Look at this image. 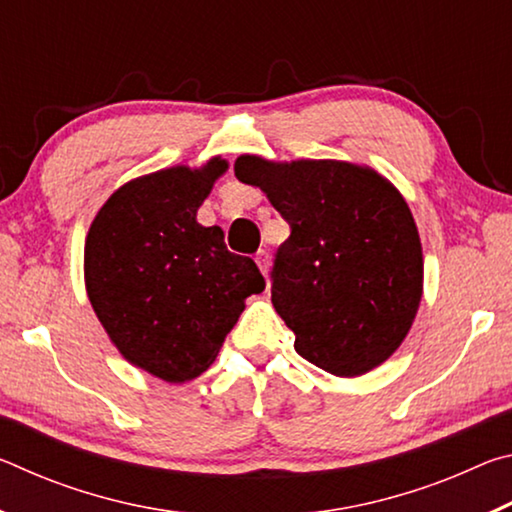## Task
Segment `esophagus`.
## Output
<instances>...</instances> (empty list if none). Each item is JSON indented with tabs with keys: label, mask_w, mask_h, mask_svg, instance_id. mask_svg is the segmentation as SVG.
I'll list each match as a JSON object with an SVG mask.
<instances>
[{
	"label": "esophagus",
	"mask_w": 512,
	"mask_h": 512,
	"mask_svg": "<svg viewBox=\"0 0 512 512\" xmlns=\"http://www.w3.org/2000/svg\"><path fill=\"white\" fill-rule=\"evenodd\" d=\"M255 262L259 266V271H262L264 275L268 273V264H271V257H268L266 250H259V253L255 255Z\"/></svg>",
	"instance_id": "obj_1"
}]
</instances>
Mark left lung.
<instances>
[{"label":"left lung","instance_id":"left-lung-1","mask_svg":"<svg viewBox=\"0 0 512 512\" xmlns=\"http://www.w3.org/2000/svg\"><path fill=\"white\" fill-rule=\"evenodd\" d=\"M264 189L291 235L277 248L271 300L302 359L357 377L400 348L422 298V248L400 192L366 167L336 160L235 162Z\"/></svg>","mask_w":512,"mask_h":512}]
</instances>
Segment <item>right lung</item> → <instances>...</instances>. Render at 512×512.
Instances as JSON below:
<instances>
[{
	"instance_id": "add662e5",
	"label": "right lung",
	"mask_w": 512,
	"mask_h": 512,
	"mask_svg": "<svg viewBox=\"0 0 512 512\" xmlns=\"http://www.w3.org/2000/svg\"><path fill=\"white\" fill-rule=\"evenodd\" d=\"M228 169H164L117 189L85 241V284L94 311L124 357L171 384L212 366L250 293L264 277L225 248L219 225L196 221Z\"/></svg>"
}]
</instances>
